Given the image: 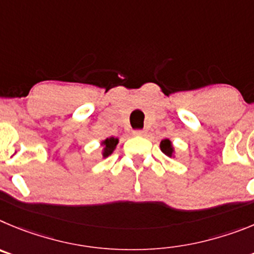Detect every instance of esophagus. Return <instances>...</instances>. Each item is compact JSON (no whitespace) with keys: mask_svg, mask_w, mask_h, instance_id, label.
<instances>
[{"mask_svg":"<svg viewBox=\"0 0 254 254\" xmlns=\"http://www.w3.org/2000/svg\"><path fill=\"white\" fill-rule=\"evenodd\" d=\"M144 134L143 130H134L132 131V135H135V136H141Z\"/></svg>","mask_w":254,"mask_h":254,"instance_id":"obj_1","label":"esophagus"}]
</instances>
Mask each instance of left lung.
<instances>
[{
	"mask_svg": "<svg viewBox=\"0 0 254 254\" xmlns=\"http://www.w3.org/2000/svg\"><path fill=\"white\" fill-rule=\"evenodd\" d=\"M159 148H161L162 152L164 153L166 155H168V157H173L175 158L176 157V150H175V147H173V143L170 140V139H163V140L159 143Z\"/></svg>",
	"mask_w": 254,
	"mask_h": 254,
	"instance_id": "1",
	"label": "left lung"
}]
</instances>
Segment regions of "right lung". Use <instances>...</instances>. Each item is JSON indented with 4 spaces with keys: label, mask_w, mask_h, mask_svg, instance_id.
Masks as SVG:
<instances>
[{
    "label": "right lung",
    "mask_w": 254,
    "mask_h": 254,
    "mask_svg": "<svg viewBox=\"0 0 254 254\" xmlns=\"http://www.w3.org/2000/svg\"><path fill=\"white\" fill-rule=\"evenodd\" d=\"M118 143H119V139L114 138V136H110V138H106L104 139V140H101L102 158H106V157H109L110 154H113V152L115 150Z\"/></svg>",
    "instance_id": "add662e5"
}]
</instances>
